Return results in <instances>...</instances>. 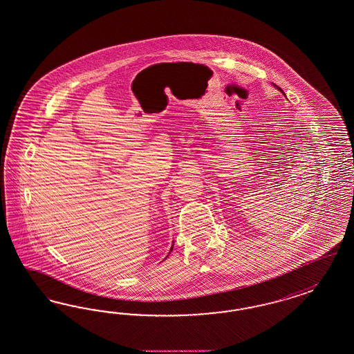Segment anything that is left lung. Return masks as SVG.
<instances>
[{"mask_svg":"<svg viewBox=\"0 0 354 354\" xmlns=\"http://www.w3.org/2000/svg\"><path fill=\"white\" fill-rule=\"evenodd\" d=\"M279 90H280V91H282V90H281L280 87H279ZM282 93H283V91H282Z\"/></svg>","mask_w":354,"mask_h":354,"instance_id":"1","label":"left lung"}]
</instances>
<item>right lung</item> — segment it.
I'll return each instance as SVG.
<instances>
[{
    "mask_svg": "<svg viewBox=\"0 0 354 354\" xmlns=\"http://www.w3.org/2000/svg\"><path fill=\"white\" fill-rule=\"evenodd\" d=\"M171 251H172V247H171Z\"/></svg>",
    "mask_w": 354,
    "mask_h": 354,
    "instance_id": "obj_1",
    "label": "right lung"
}]
</instances>
